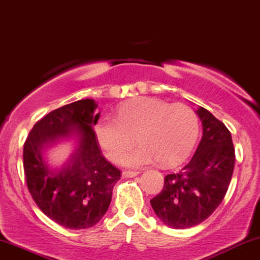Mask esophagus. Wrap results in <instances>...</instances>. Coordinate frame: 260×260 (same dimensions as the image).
Listing matches in <instances>:
<instances>
[{
    "instance_id": "esophagus-1",
    "label": "esophagus",
    "mask_w": 260,
    "mask_h": 260,
    "mask_svg": "<svg viewBox=\"0 0 260 260\" xmlns=\"http://www.w3.org/2000/svg\"><path fill=\"white\" fill-rule=\"evenodd\" d=\"M139 172H136V171H124L123 173H122V176L124 178H133L136 176H138Z\"/></svg>"
}]
</instances>
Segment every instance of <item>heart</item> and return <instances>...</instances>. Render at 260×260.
<instances>
[{
    "label": "heart",
    "mask_w": 260,
    "mask_h": 260,
    "mask_svg": "<svg viewBox=\"0 0 260 260\" xmlns=\"http://www.w3.org/2000/svg\"><path fill=\"white\" fill-rule=\"evenodd\" d=\"M198 132V116L191 108L149 96L124 103L117 118L103 117L95 127L99 145L115 162L122 160L137 136L141 145L123 160L129 167L154 162L165 167L178 165L189 155Z\"/></svg>",
    "instance_id": "heart-1"
}]
</instances>
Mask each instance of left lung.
Wrapping results in <instances>:
<instances>
[{
	"label": "left lung",
	"mask_w": 260,
	"mask_h": 260,
	"mask_svg": "<svg viewBox=\"0 0 260 260\" xmlns=\"http://www.w3.org/2000/svg\"><path fill=\"white\" fill-rule=\"evenodd\" d=\"M196 114L202 122V138L195 154L178 173L165 177L162 191L150 200L162 223L174 229L195 226L213 213L235 167L229 129L205 108L200 106Z\"/></svg>",
	"instance_id": "left-lung-1"
}]
</instances>
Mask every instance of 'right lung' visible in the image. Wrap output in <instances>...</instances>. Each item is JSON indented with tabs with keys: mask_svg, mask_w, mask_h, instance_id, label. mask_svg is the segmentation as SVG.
<instances>
[{
	"mask_svg": "<svg viewBox=\"0 0 260 260\" xmlns=\"http://www.w3.org/2000/svg\"><path fill=\"white\" fill-rule=\"evenodd\" d=\"M98 104L82 99L53 110L36 122L24 144L27 189L41 211L68 229H88L110 206L121 172L103 157L93 127ZM73 141L71 157L59 168L49 165L45 152Z\"/></svg>",
	"mask_w": 260,
	"mask_h": 260,
	"instance_id": "right-lung-1",
	"label": "right lung"
}]
</instances>
